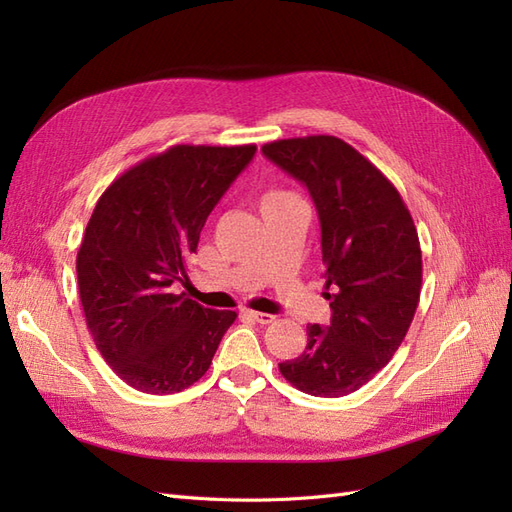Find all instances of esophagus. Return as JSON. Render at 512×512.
<instances>
[{"label": "esophagus", "instance_id": "34e87169", "mask_svg": "<svg viewBox=\"0 0 512 512\" xmlns=\"http://www.w3.org/2000/svg\"><path fill=\"white\" fill-rule=\"evenodd\" d=\"M245 316L250 318V320H254V322H258V324H271L273 320H275V316H271V314H262V312H252V309H247L245 312Z\"/></svg>", "mask_w": 512, "mask_h": 512}]
</instances>
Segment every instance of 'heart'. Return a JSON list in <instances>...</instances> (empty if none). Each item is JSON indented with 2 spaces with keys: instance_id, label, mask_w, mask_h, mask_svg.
<instances>
[{
  "instance_id": "obj_1",
  "label": "heart",
  "mask_w": 512,
  "mask_h": 512,
  "mask_svg": "<svg viewBox=\"0 0 512 512\" xmlns=\"http://www.w3.org/2000/svg\"><path fill=\"white\" fill-rule=\"evenodd\" d=\"M292 196H294V194H292V192H288V190H277V188L267 190V192H265V196H262V203H260V207L277 205V203H282V200H288V198H292Z\"/></svg>"
}]
</instances>
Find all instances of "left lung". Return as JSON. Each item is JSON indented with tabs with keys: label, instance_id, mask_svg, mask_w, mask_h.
<instances>
[{
	"label": "left lung",
	"instance_id": "left-lung-1",
	"mask_svg": "<svg viewBox=\"0 0 512 512\" xmlns=\"http://www.w3.org/2000/svg\"><path fill=\"white\" fill-rule=\"evenodd\" d=\"M262 153L314 200L333 312L329 327L309 324L303 354L280 371L307 395H350L393 359L412 324L423 284L416 226L395 185L342 138H284Z\"/></svg>",
	"mask_w": 512,
	"mask_h": 512
}]
</instances>
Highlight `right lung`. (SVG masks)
Segmentation results:
<instances>
[{
	"instance_id": "1",
	"label": "right lung",
	"mask_w": 512,
	"mask_h": 512,
	"mask_svg": "<svg viewBox=\"0 0 512 512\" xmlns=\"http://www.w3.org/2000/svg\"><path fill=\"white\" fill-rule=\"evenodd\" d=\"M256 145H175L117 177L76 256L87 329L132 389L168 395L205 376L235 312L170 290L188 277L200 230Z\"/></svg>"
}]
</instances>
